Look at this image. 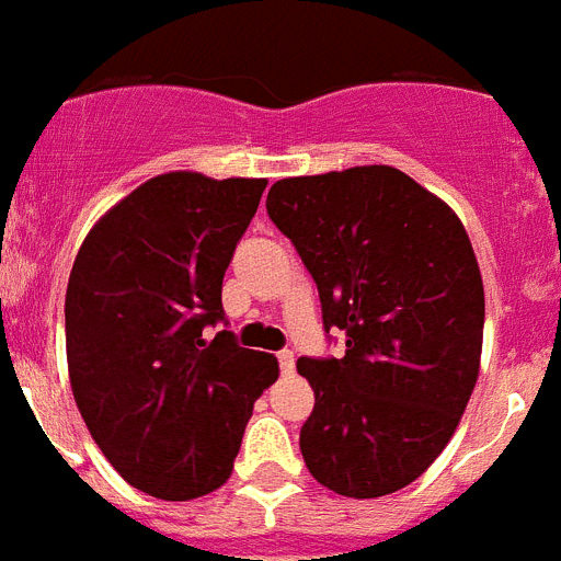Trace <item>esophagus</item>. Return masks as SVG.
Returning <instances> with one entry per match:
<instances>
[{
  "mask_svg": "<svg viewBox=\"0 0 561 561\" xmlns=\"http://www.w3.org/2000/svg\"><path fill=\"white\" fill-rule=\"evenodd\" d=\"M277 365H280V374L291 376L295 374V354H291V351H280V354H277Z\"/></svg>",
  "mask_w": 561,
  "mask_h": 561,
  "instance_id": "34e87169",
  "label": "esophagus"
}]
</instances>
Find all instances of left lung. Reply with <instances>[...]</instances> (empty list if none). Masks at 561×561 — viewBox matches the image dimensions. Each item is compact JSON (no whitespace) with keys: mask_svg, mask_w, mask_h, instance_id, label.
Masks as SVG:
<instances>
[{"mask_svg":"<svg viewBox=\"0 0 561 561\" xmlns=\"http://www.w3.org/2000/svg\"><path fill=\"white\" fill-rule=\"evenodd\" d=\"M266 213L314 277L345 356H300L314 390L300 453L342 497L413 483L453 438L483 345V280L460 219L390 165L295 176Z\"/></svg>","mask_w":561,"mask_h":561,"instance_id":"left-lung-1","label":"left lung"}]
</instances>
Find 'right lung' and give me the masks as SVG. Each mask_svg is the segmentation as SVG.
<instances>
[{
    "mask_svg": "<svg viewBox=\"0 0 561 561\" xmlns=\"http://www.w3.org/2000/svg\"><path fill=\"white\" fill-rule=\"evenodd\" d=\"M266 180L176 171L128 193L92 227L67 286L76 404L134 489L193 500L232 472L252 404L277 379L272 354L241 348L221 280Z\"/></svg>",
    "mask_w": 561,
    "mask_h": 561,
    "instance_id": "1",
    "label": "right lung"
}]
</instances>
